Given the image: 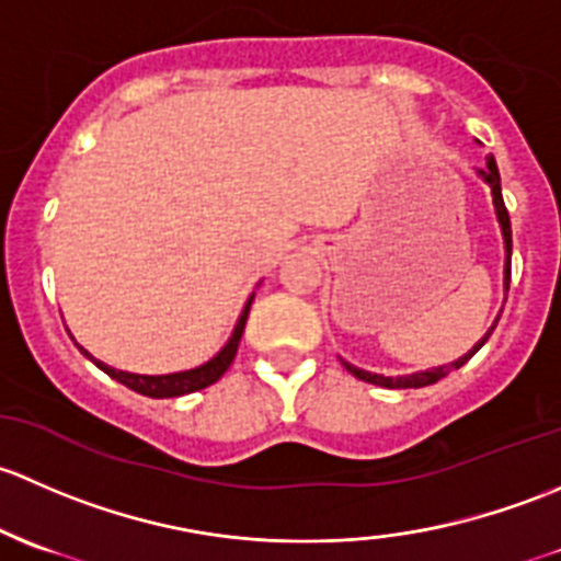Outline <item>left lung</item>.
I'll return each mask as SVG.
<instances>
[{"mask_svg":"<svg viewBox=\"0 0 561 561\" xmlns=\"http://www.w3.org/2000/svg\"><path fill=\"white\" fill-rule=\"evenodd\" d=\"M483 181L492 186V196H494V207H496V218H500V227H502V234H505V286L511 283V248H513V240H511V216H507V207H505V199H502V188H500V170H496V161L489 156L486 159V170H481ZM500 321V319H496ZM496 327V323H494ZM494 327L489 329L486 337L481 340V343L476 345V348L470 351V354H465L461 359L451 362V365L446 367H437V369H426V373H415V375H405V378H383V375H375V373H365V369H356L354 365H348V362H343L345 369L348 373H354L359 380H367V383H375V386H383V389H419V386H430V383H437L440 378H446L448 373H454V369H459L465 362H470L472 356H476V351L481 348L483 343L489 340V334L494 332Z\"/></svg>","mask_w":561,"mask_h":561,"instance_id":"8db88e82","label":"left lung"}]
</instances>
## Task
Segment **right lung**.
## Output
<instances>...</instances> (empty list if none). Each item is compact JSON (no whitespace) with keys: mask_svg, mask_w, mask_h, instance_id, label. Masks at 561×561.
<instances>
[{"mask_svg":"<svg viewBox=\"0 0 561 561\" xmlns=\"http://www.w3.org/2000/svg\"><path fill=\"white\" fill-rule=\"evenodd\" d=\"M248 310H251V299H248L245 310H242L238 327H234L232 337H229V343L224 345L221 351H218V356H213L207 365L196 367V369H186V373H172V375H135V373H124V369H113L107 367L105 362H96L94 356L89 354L85 348L83 351L85 356H89L91 362H94L96 367L102 369V373H107L110 378H115L118 383H124L126 389L137 391V394L142 397H153V400H164V397H181V394H192V391H199V389H207L210 383H216L218 378H221L224 373H227L229 365L234 362V354H238V345H240V337H242V329H245V321H248Z\"/></svg>","mask_w":561,"mask_h":561,"instance_id":"obj_1","label":"right lung"}]
</instances>
